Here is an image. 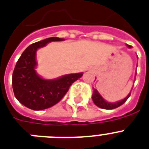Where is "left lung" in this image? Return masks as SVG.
I'll return each instance as SVG.
<instances>
[{
    "mask_svg": "<svg viewBox=\"0 0 149 149\" xmlns=\"http://www.w3.org/2000/svg\"><path fill=\"white\" fill-rule=\"evenodd\" d=\"M127 46L129 48H131V46L130 45L127 44ZM93 90L94 91L93 93L92 99L94 104H95L96 105H97L98 107H100L101 108V109H114L119 107V106L123 105V104H124L127 100V99L130 97V93H131V92L127 96V97L124 98V100L117 102L111 103V102H108L105 101L103 98L102 97L101 95L99 93V92H98L96 89H93Z\"/></svg>",
    "mask_w": 149,
    "mask_h": 149,
    "instance_id": "left-lung-1",
    "label": "left lung"
}]
</instances>
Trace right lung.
I'll return each mask as SVG.
<instances>
[{
	"mask_svg": "<svg viewBox=\"0 0 149 149\" xmlns=\"http://www.w3.org/2000/svg\"><path fill=\"white\" fill-rule=\"evenodd\" d=\"M64 38H47L28 47L18 59L13 73V90L17 100L25 107L39 111L58 103L70 86L82 77L83 73L65 74L53 80H46L37 74L36 51L52 41H62Z\"/></svg>",
	"mask_w": 149,
	"mask_h": 149,
	"instance_id": "obj_1",
	"label": "right lung"
}]
</instances>
